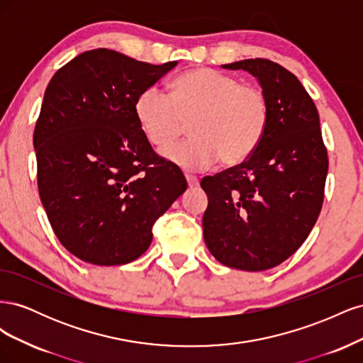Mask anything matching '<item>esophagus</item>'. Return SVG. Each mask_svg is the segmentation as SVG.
<instances>
[{
  "instance_id": "1",
  "label": "esophagus",
  "mask_w": 363,
  "mask_h": 363,
  "mask_svg": "<svg viewBox=\"0 0 363 363\" xmlns=\"http://www.w3.org/2000/svg\"><path fill=\"white\" fill-rule=\"evenodd\" d=\"M184 177H186V182H188V186H189V188H191V189H192V188H196V186H199V184H200L199 179H196V177H195V175H191V174H186V175H184Z\"/></svg>"
}]
</instances>
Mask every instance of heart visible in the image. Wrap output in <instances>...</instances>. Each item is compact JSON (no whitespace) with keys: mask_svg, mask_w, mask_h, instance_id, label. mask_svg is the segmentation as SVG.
I'll list each match as a JSON object with an SVG mask.
<instances>
[{"mask_svg":"<svg viewBox=\"0 0 363 363\" xmlns=\"http://www.w3.org/2000/svg\"><path fill=\"white\" fill-rule=\"evenodd\" d=\"M135 116L147 140L168 148L191 123V139L163 152L183 169H206L218 159L227 167L245 162L257 150L269 125V101L260 87L211 68L177 77L171 95L157 86L142 91Z\"/></svg>","mask_w":363,"mask_h":363,"instance_id":"heart-1","label":"heart"}]
</instances>
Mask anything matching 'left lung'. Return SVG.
Listing matches in <instances>:
<instances>
[{"mask_svg": "<svg viewBox=\"0 0 363 363\" xmlns=\"http://www.w3.org/2000/svg\"><path fill=\"white\" fill-rule=\"evenodd\" d=\"M256 77L269 101L265 138L240 164L204 177L203 233L223 265L265 271L309 236L320 216L328 169L320 115L296 77L268 59L223 65Z\"/></svg>", "mask_w": 363, "mask_h": 363, "instance_id": "1", "label": "left lung"}]
</instances>
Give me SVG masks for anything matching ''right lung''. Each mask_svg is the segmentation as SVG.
I'll list each match as a JSON object with an SVG mask.
<instances>
[{"instance_id": "right-lung-1", "label": "right lung", "mask_w": 363, "mask_h": 363, "mask_svg": "<svg viewBox=\"0 0 363 363\" xmlns=\"http://www.w3.org/2000/svg\"><path fill=\"white\" fill-rule=\"evenodd\" d=\"M177 63L98 48L47 86L33 135L39 195L60 244L83 262L113 267L140 257L152 224L188 188L151 148L133 108Z\"/></svg>"}]
</instances>
